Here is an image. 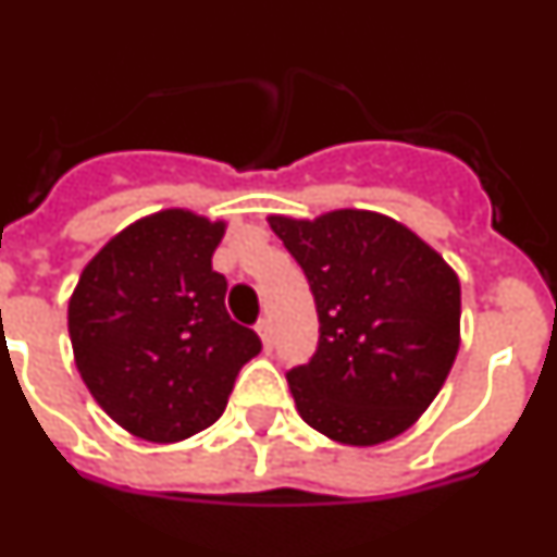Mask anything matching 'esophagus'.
I'll return each mask as SVG.
<instances>
[{"label": "esophagus", "mask_w": 557, "mask_h": 557, "mask_svg": "<svg viewBox=\"0 0 557 557\" xmlns=\"http://www.w3.org/2000/svg\"><path fill=\"white\" fill-rule=\"evenodd\" d=\"M256 332H259V337H262L264 348H273V321L270 318H262V321L256 323Z\"/></svg>", "instance_id": "esophagus-1"}]
</instances>
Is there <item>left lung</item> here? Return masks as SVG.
<instances>
[{
    "instance_id": "left-lung-1",
    "label": "left lung",
    "mask_w": 557,
    "mask_h": 557,
    "mask_svg": "<svg viewBox=\"0 0 557 557\" xmlns=\"http://www.w3.org/2000/svg\"><path fill=\"white\" fill-rule=\"evenodd\" d=\"M301 264L318 348L287 371L312 430L348 446L401 435L444 387L460 348V282L410 228L373 211L270 218Z\"/></svg>"
}]
</instances>
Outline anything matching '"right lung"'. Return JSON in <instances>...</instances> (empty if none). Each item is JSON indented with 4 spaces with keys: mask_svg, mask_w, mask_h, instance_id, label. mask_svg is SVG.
Masks as SVG:
<instances>
[{
    "mask_svg": "<svg viewBox=\"0 0 557 557\" xmlns=\"http://www.w3.org/2000/svg\"><path fill=\"white\" fill-rule=\"evenodd\" d=\"M223 223L166 209L127 225L86 264L69 301L83 382L120 426L175 444L223 416L239 368L262 351L231 321L211 270Z\"/></svg>",
    "mask_w": 557,
    "mask_h": 557,
    "instance_id": "right-lung-1",
    "label": "right lung"
}]
</instances>
